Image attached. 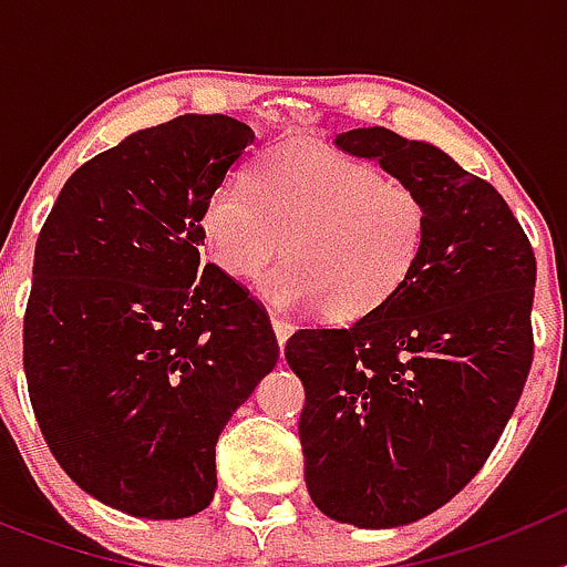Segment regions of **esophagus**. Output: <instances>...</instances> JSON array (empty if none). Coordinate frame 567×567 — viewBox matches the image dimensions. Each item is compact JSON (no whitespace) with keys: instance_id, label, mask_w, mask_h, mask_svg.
Returning <instances> with one entry per match:
<instances>
[{"instance_id":"obj_1","label":"esophagus","mask_w":567,"mask_h":567,"mask_svg":"<svg viewBox=\"0 0 567 567\" xmlns=\"http://www.w3.org/2000/svg\"><path fill=\"white\" fill-rule=\"evenodd\" d=\"M272 329H275V338H278V346L284 349V346H287V340H289V334L295 332V327L284 318H272Z\"/></svg>"}]
</instances>
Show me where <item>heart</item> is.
Masks as SVG:
<instances>
[{"label":"heart","mask_w":567,"mask_h":567,"mask_svg":"<svg viewBox=\"0 0 567 567\" xmlns=\"http://www.w3.org/2000/svg\"><path fill=\"white\" fill-rule=\"evenodd\" d=\"M202 233L229 278H252L284 249L289 260L258 280L260 298L289 312L323 307L327 318L349 323L412 280L429 240V207L417 189L372 164L292 142L260 158L252 187L229 178L215 189Z\"/></svg>","instance_id":"heart-1"}]
</instances>
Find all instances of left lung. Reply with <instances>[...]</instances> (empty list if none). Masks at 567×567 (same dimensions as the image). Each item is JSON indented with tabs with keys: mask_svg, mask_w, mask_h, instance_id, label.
<instances>
[{
	"mask_svg": "<svg viewBox=\"0 0 567 567\" xmlns=\"http://www.w3.org/2000/svg\"><path fill=\"white\" fill-rule=\"evenodd\" d=\"M429 207L412 280L346 329H300L303 474L327 517L398 528L468 485L497 445L534 358L537 260L503 195L429 142L385 127L334 138Z\"/></svg>",
	"mask_w": 567,
	"mask_h": 567,
	"instance_id": "obj_1",
	"label": "left lung"
}]
</instances>
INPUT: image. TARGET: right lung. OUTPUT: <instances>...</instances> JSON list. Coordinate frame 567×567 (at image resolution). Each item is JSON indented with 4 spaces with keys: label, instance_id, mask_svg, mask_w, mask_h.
Segmentation results:
<instances>
[{
    "label": "right lung",
    "instance_id": "obj_1",
    "mask_svg": "<svg viewBox=\"0 0 567 567\" xmlns=\"http://www.w3.org/2000/svg\"><path fill=\"white\" fill-rule=\"evenodd\" d=\"M252 127L178 115L70 175L37 240L24 378L39 429L90 497L184 519L215 497V443L278 363L264 309L215 264L202 213Z\"/></svg>",
    "mask_w": 567,
    "mask_h": 567
}]
</instances>
